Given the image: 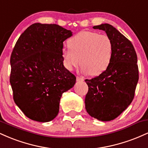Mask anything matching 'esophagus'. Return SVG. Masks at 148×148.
<instances>
[{
	"mask_svg": "<svg viewBox=\"0 0 148 148\" xmlns=\"http://www.w3.org/2000/svg\"><path fill=\"white\" fill-rule=\"evenodd\" d=\"M84 80V79L83 77H81V76H76V81H83Z\"/></svg>",
	"mask_w": 148,
	"mask_h": 148,
	"instance_id": "esophagus-1",
	"label": "esophagus"
}]
</instances>
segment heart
I'll return each instance as SVG.
<instances>
[{
    "instance_id": "b5f03b06",
    "label": "heart",
    "mask_w": 148,
    "mask_h": 148,
    "mask_svg": "<svg viewBox=\"0 0 148 148\" xmlns=\"http://www.w3.org/2000/svg\"><path fill=\"white\" fill-rule=\"evenodd\" d=\"M62 57L64 67L72 70L81 64L84 72L90 76L101 74L111 63L113 46L110 37L94 31L79 32L67 42Z\"/></svg>"
}]
</instances>
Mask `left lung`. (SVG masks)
<instances>
[{"label": "left lung", "mask_w": 148, "mask_h": 148, "mask_svg": "<svg viewBox=\"0 0 148 148\" xmlns=\"http://www.w3.org/2000/svg\"><path fill=\"white\" fill-rule=\"evenodd\" d=\"M93 28L106 32L113 50L108 68L99 76L85 80L88 86L86 109L92 118L111 121L134 99L139 77L137 55L132 42L113 25L104 23Z\"/></svg>", "instance_id": "1"}]
</instances>
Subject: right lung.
<instances>
[{"instance_id":"right-lung-1","label":"right lung","mask_w":148,"mask_h":148,"mask_svg":"<svg viewBox=\"0 0 148 148\" xmlns=\"http://www.w3.org/2000/svg\"><path fill=\"white\" fill-rule=\"evenodd\" d=\"M72 32L57 24L34 23L21 34L10 57V82L15 103L25 116L47 123L59 112L62 93L76 76L63 65V42Z\"/></svg>"}]
</instances>
